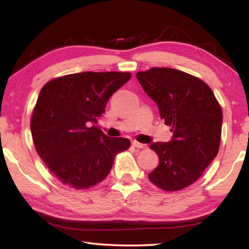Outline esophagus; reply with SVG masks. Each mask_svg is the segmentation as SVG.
<instances>
[{
    "instance_id": "34e87169",
    "label": "esophagus",
    "mask_w": 249,
    "mask_h": 249,
    "mask_svg": "<svg viewBox=\"0 0 249 249\" xmlns=\"http://www.w3.org/2000/svg\"><path fill=\"white\" fill-rule=\"evenodd\" d=\"M133 146L136 147V148H138V149H142V148H146V147H147L146 144H142V142H138L136 141L133 142Z\"/></svg>"
}]
</instances>
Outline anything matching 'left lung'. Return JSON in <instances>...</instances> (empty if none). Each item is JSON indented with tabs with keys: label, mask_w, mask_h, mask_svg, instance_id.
I'll return each mask as SVG.
<instances>
[{
	"label": "left lung",
	"mask_w": 249,
	"mask_h": 249,
	"mask_svg": "<svg viewBox=\"0 0 249 249\" xmlns=\"http://www.w3.org/2000/svg\"><path fill=\"white\" fill-rule=\"evenodd\" d=\"M136 78L172 132L171 141L150 145L159 165L148 178L162 190H181L199 179L216 157L222 108L208 84L183 71L151 68Z\"/></svg>",
	"instance_id": "8db88e82"
}]
</instances>
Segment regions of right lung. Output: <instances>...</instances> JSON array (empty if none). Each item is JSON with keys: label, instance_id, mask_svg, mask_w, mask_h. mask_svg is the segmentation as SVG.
Wrapping results in <instances>:
<instances>
[{"label": "right lung", "instance_id": "right-lung-1", "mask_svg": "<svg viewBox=\"0 0 249 249\" xmlns=\"http://www.w3.org/2000/svg\"><path fill=\"white\" fill-rule=\"evenodd\" d=\"M128 72H80L45 84L33 111L31 130L39 157L52 174L74 189L105 179L128 138L108 137L96 124Z\"/></svg>", "mask_w": 249, "mask_h": 249}]
</instances>
